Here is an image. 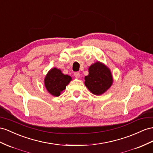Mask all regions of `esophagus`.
Instances as JSON below:
<instances>
[{
	"mask_svg": "<svg viewBox=\"0 0 153 153\" xmlns=\"http://www.w3.org/2000/svg\"><path fill=\"white\" fill-rule=\"evenodd\" d=\"M74 76H75L76 78H79V76H80V74H79V72H74Z\"/></svg>",
	"mask_w": 153,
	"mask_h": 153,
	"instance_id": "1",
	"label": "esophagus"
}]
</instances>
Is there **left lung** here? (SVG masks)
I'll return each mask as SVG.
<instances>
[{
  "label": "left lung",
  "instance_id": "1",
  "mask_svg": "<svg viewBox=\"0 0 153 153\" xmlns=\"http://www.w3.org/2000/svg\"><path fill=\"white\" fill-rule=\"evenodd\" d=\"M85 80L86 87L95 95H101L106 92L113 81L110 70L100 62L90 66L88 75L85 77Z\"/></svg>",
  "mask_w": 153,
  "mask_h": 153
}]
</instances>
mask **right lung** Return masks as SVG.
<instances>
[{
  "label": "right lung",
  "mask_w": 153,
  "mask_h": 153,
  "mask_svg": "<svg viewBox=\"0 0 153 153\" xmlns=\"http://www.w3.org/2000/svg\"><path fill=\"white\" fill-rule=\"evenodd\" d=\"M71 80L72 77L70 76L64 75L60 70L54 68L47 74L45 79V85L51 94L59 96Z\"/></svg>",
  "instance_id": "1"
}]
</instances>
